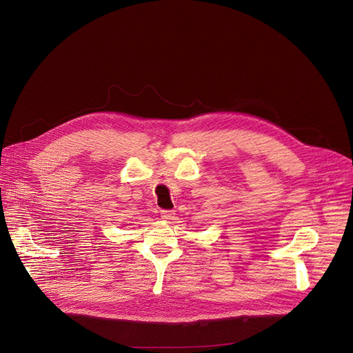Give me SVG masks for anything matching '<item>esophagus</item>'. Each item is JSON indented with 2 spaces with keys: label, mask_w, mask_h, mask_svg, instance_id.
Listing matches in <instances>:
<instances>
[{
  "label": "esophagus",
  "mask_w": 353,
  "mask_h": 353,
  "mask_svg": "<svg viewBox=\"0 0 353 353\" xmlns=\"http://www.w3.org/2000/svg\"><path fill=\"white\" fill-rule=\"evenodd\" d=\"M174 214H176V213L172 212V210H161V212H160L161 219H163L164 221H167V223H173V220L176 219Z\"/></svg>",
  "instance_id": "34e87169"
}]
</instances>
